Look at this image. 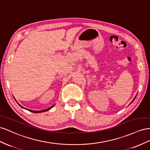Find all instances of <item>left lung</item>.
Wrapping results in <instances>:
<instances>
[{
	"label": "left lung",
	"instance_id": "left-lung-1",
	"mask_svg": "<svg viewBox=\"0 0 150 150\" xmlns=\"http://www.w3.org/2000/svg\"><path fill=\"white\" fill-rule=\"evenodd\" d=\"M136 97H134V99H133V100H134V99H135V98H136ZM133 100H132V102H131V103H132V102H133Z\"/></svg>",
	"mask_w": 150,
	"mask_h": 150
}]
</instances>
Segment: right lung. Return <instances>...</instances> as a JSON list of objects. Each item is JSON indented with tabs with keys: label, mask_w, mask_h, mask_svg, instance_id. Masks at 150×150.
<instances>
[{
	"label": "right lung",
	"mask_w": 150,
	"mask_h": 150,
	"mask_svg": "<svg viewBox=\"0 0 150 150\" xmlns=\"http://www.w3.org/2000/svg\"><path fill=\"white\" fill-rule=\"evenodd\" d=\"M21 107V108H23V106H21L19 104H18ZM54 106V105H52V106H51V107H50V108H48V109H44V110H30V109H28V110H29V111H31V112H34V113H40V112H45V111H48V110H50V109H51V108H53V107ZM25 109V108H24Z\"/></svg>",
	"instance_id": "obj_1"
}]
</instances>
